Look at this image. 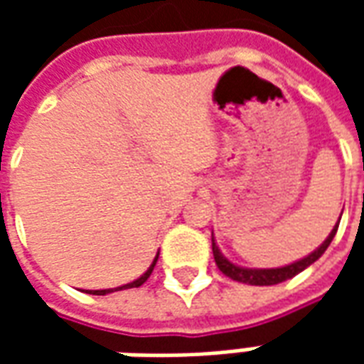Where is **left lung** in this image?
<instances>
[{"instance_id":"1","label":"left lung","mask_w":364,"mask_h":364,"mask_svg":"<svg viewBox=\"0 0 364 364\" xmlns=\"http://www.w3.org/2000/svg\"><path fill=\"white\" fill-rule=\"evenodd\" d=\"M343 214V210H341ZM341 220V216H339ZM339 220L333 226V230L329 232V236L321 242V245H318L312 253H308L306 257L298 261H292L289 265H282V267H271V269H255V267H242V265H236L220 252V247L216 245V240H214V232H213V253H214V261L216 265L220 269L222 273L230 277L232 281L244 282V284H253V287H271V284H279L282 281H289L292 277H296L298 273H302L304 269H308L312 265L314 261H318L323 255V252L328 250L331 240L336 237L337 226H339Z\"/></svg>"}]
</instances>
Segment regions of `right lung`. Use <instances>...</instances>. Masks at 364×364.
Listing matches in <instances>:
<instances>
[{"label": "right lung", "instance_id": "obj_1", "mask_svg": "<svg viewBox=\"0 0 364 364\" xmlns=\"http://www.w3.org/2000/svg\"><path fill=\"white\" fill-rule=\"evenodd\" d=\"M158 257L159 253H156V257H154V261H151V265L146 271H144L138 279H134V281L127 282V284H120V287H114V289H99V290H85L87 294H97V296H105V294H111V292H117V290H127V289H138V287H142L144 282L148 281V277L151 274V271H154V267H156V263H158Z\"/></svg>", "mask_w": 364, "mask_h": 364}]
</instances>
